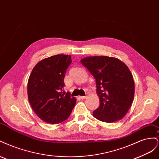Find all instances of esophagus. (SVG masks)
<instances>
[{"instance_id": "obj_1", "label": "esophagus", "mask_w": 159, "mask_h": 159, "mask_svg": "<svg viewBox=\"0 0 159 159\" xmlns=\"http://www.w3.org/2000/svg\"><path fill=\"white\" fill-rule=\"evenodd\" d=\"M79 98L81 99H85L86 98V96H79Z\"/></svg>"}]
</instances>
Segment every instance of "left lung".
Here are the masks:
<instances>
[{
	"label": "left lung",
	"mask_w": 159,
	"mask_h": 159,
	"mask_svg": "<svg viewBox=\"0 0 159 159\" xmlns=\"http://www.w3.org/2000/svg\"><path fill=\"white\" fill-rule=\"evenodd\" d=\"M81 63L96 81L100 104L93 116L105 123L123 119L134 95L133 78L126 64L116 57L98 56L84 57Z\"/></svg>",
	"instance_id": "left-lung-1"
}]
</instances>
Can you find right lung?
<instances>
[{
  "instance_id": "obj_1",
  "label": "right lung",
  "mask_w": 159,
  "mask_h": 159,
  "mask_svg": "<svg viewBox=\"0 0 159 159\" xmlns=\"http://www.w3.org/2000/svg\"><path fill=\"white\" fill-rule=\"evenodd\" d=\"M70 55L57 54L43 59L33 68L28 81V99L34 111L42 121L50 124L63 122L69 117L76 99L64 90Z\"/></svg>"
}]
</instances>
